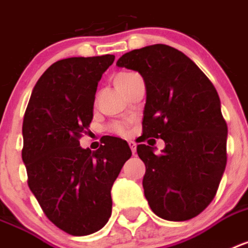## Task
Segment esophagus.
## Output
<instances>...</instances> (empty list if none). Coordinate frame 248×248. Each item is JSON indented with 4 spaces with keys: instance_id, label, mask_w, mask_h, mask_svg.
<instances>
[{
    "instance_id": "34e87169",
    "label": "esophagus",
    "mask_w": 248,
    "mask_h": 248,
    "mask_svg": "<svg viewBox=\"0 0 248 248\" xmlns=\"http://www.w3.org/2000/svg\"><path fill=\"white\" fill-rule=\"evenodd\" d=\"M128 145H130L131 150H132V153L135 154V153H136V142L131 140V141H128Z\"/></svg>"
}]
</instances>
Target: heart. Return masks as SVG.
<instances>
[{
  "instance_id": "1",
  "label": "heart",
  "mask_w": 248,
  "mask_h": 248,
  "mask_svg": "<svg viewBox=\"0 0 248 248\" xmlns=\"http://www.w3.org/2000/svg\"><path fill=\"white\" fill-rule=\"evenodd\" d=\"M131 75H134V74H132V72H121V74H118V75L116 76V78H114V82L120 81V80H124V78H128V76H131ZM109 130L117 135H126V132H127V128H126V126H124V124H112V126L109 127Z\"/></svg>"
}]
</instances>
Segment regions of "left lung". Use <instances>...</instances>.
Returning <instances> with one entry per match:
<instances>
[{"label":"left lung","mask_w":248,"mask_h":248,"mask_svg":"<svg viewBox=\"0 0 248 248\" xmlns=\"http://www.w3.org/2000/svg\"><path fill=\"white\" fill-rule=\"evenodd\" d=\"M117 66L145 81L141 141L166 142L158 155L153 144L138 145L150 208L170 222L195 218L215 197L227 164L228 127L217 89L192 60L166 44L124 53Z\"/></svg>","instance_id":"left-lung-1"}]
</instances>
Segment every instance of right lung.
Returning <instances> with one entry per match:
<instances>
[{
  "mask_svg": "<svg viewBox=\"0 0 248 248\" xmlns=\"http://www.w3.org/2000/svg\"><path fill=\"white\" fill-rule=\"evenodd\" d=\"M113 54L54 62L34 86L23 121L28 185L56 227L71 235L103 228L112 213L110 188L131 149L108 136L95 152L80 146L89 131L96 86Z\"/></svg>",
  "mask_w": 248,
  "mask_h": 248,
  "instance_id": "1",
  "label": "right lung"
}]
</instances>
